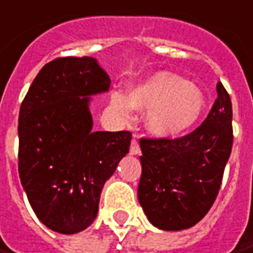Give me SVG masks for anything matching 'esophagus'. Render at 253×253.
Instances as JSON below:
<instances>
[{
	"label": "esophagus",
	"instance_id": "obj_1",
	"mask_svg": "<svg viewBox=\"0 0 253 253\" xmlns=\"http://www.w3.org/2000/svg\"><path fill=\"white\" fill-rule=\"evenodd\" d=\"M129 153L132 156H137V154H140V147H139V143H137V140H132L130 142V149H129Z\"/></svg>",
	"mask_w": 253,
	"mask_h": 253
}]
</instances>
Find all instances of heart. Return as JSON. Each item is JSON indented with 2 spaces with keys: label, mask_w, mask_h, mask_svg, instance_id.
Instances as JSON below:
<instances>
[{
  "label": "heart",
  "mask_w": 253,
  "mask_h": 253,
  "mask_svg": "<svg viewBox=\"0 0 253 253\" xmlns=\"http://www.w3.org/2000/svg\"><path fill=\"white\" fill-rule=\"evenodd\" d=\"M121 116L128 118L132 109L149 110L144 125L153 136L170 139L189 130L205 109L203 92L182 77L158 73L129 90L128 97H111Z\"/></svg>",
  "instance_id": "1"
}]
</instances>
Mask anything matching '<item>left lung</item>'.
<instances>
[{
  "instance_id": "8db88e82",
  "label": "left lung",
  "mask_w": 253,
  "mask_h": 253,
  "mask_svg": "<svg viewBox=\"0 0 253 253\" xmlns=\"http://www.w3.org/2000/svg\"><path fill=\"white\" fill-rule=\"evenodd\" d=\"M216 90L210 114L191 133L177 139H140L137 198L158 229H189L216 200L233 146L231 100L222 83Z\"/></svg>"
}]
</instances>
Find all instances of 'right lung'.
I'll return each mask as SVG.
<instances>
[{"label": "right lung", "mask_w": 253, "mask_h": 253, "mask_svg": "<svg viewBox=\"0 0 253 253\" xmlns=\"http://www.w3.org/2000/svg\"><path fill=\"white\" fill-rule=\"evenodd\" d=\"M109 88L96 59L57 57L40 70L20 106V182L37 217L60 234L92 224L104 183L129 151L128 130H92L90 96Z\"/></svg>", "instance_id": "obj_1"}]
</instances>
